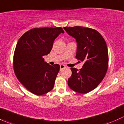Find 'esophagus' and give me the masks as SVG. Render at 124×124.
I'll use <instances>...</instances> for the list:
<instances>
[{"instance_id":"esophagus-1","label":"esophagus","mask_w":124,"mask_h":124,"mask_svg":"<svg viewBox=\"0 0 124 124\" xmlns=\"http://www.w3.org/2000/svg\"><path fill=\"white\" fill-rule=\"evenodd\" d=\"M66 68L65 65H63V64L60 65V70H63V68Z\"/></svg>"}]
</instances>
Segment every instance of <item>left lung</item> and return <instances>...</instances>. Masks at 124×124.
I'll use <instances>...</instances> for the list:
<instances>
[{
  "mask_svg": "<svg viewBox=\"0 0 124 124\" xmlns=\"http://www.w3.org/2000/svg\"><path fill=\"white\" fill-rule=\"evenodd\" d=\"M66 32L76 38V59L84 61L82 69L71 68L72 75L68 80L74 91L86 93L95 89L105 77L108 67L107 44L96 30L82 26L64 27Z\"/></svg>",
  "mask_w": 124,
  "mask_h": 124,
  "instance_id": "1",
  "label": "left lung"
}]
</instances>
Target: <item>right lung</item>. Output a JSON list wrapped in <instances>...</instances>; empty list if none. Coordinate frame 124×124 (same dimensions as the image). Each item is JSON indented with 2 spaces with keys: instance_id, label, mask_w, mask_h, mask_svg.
<instances>
[{
  "instance_id": "right-lung-1",
  "label": "right lung",
  "mask_w": 124,
  "mask_h": 124,
  "mask_svg": "<svg viewBox=\"0 0 124 124\" xmlns=\"http://www.w3.org/2000/svg\"><path fill=\"white\" fill-rule=\"evenodd\" d=\"M61 27L33 28L24 33L16 45L13 67L19 82L31 93L41 95L50 91L59 71L58 64L50 65L43 56L48 54Z\"/></svg>"
}]
</instances>
